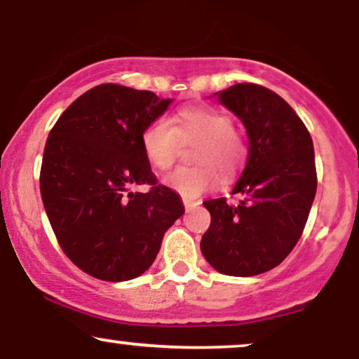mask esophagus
I'll return each mask as SVG.
<instances>
[{"instance_id": "34e87169", "label": "esophagus", "mask_w": 359, "mask_h": 359, "mask_svg": "<svg viewBox=\"0 0 359 359\" xmlns=\"http://www.w3.org/2000/svg\"><path fill=\"white\" fill-rule=\"evenodd\" d=\"M182 203H184V205H185V209H191V208H194V205L199 204V201H196V199H189V197H184Z\"/></svg>"}]
</instances>
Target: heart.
<instances>
[{
  "mask_svg": "<svg viewBox=\"0 0 359 359\" xmlns=\"http://www.w3.org/2000/svg\"><path fill=\"white\" fill-rule=\"evenodd\" d=\"M199 138L194 158L197 165L179 167L165 177V184L180 196L199 197L219 184V171L231 179L248 156V147L240 131L233 128V119L224 111L208 104L184 106L172 118L155 119L142 133V150L156 170H168L174 165L180 142Z\"/></svg>",
  "mask_w": 359,
  "mask_h": 359,
  "instance_id": "heart-1",
  "label": "heart"
}]
</instances>
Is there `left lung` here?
Instances as JSON below:
<instances>
[{"mask_svg": "<svg viewBox=\"0 0 359 359\" xmlns=\"http://www.w3.org/2000/svg\"><path fill=\"white\" fill-rule=\"evenodd\" d=\"M217 100L246 128L248 162L233 189L240 203H204L211 224L201 251L219 273L253 277L280 265L302 236L317 189L314 147L302 119L273 90L243 82Z\"/></svg>", "mask_w": 359, "mask_h": 359, "instance_id": "1", "label": "left lung"}]
</instances>
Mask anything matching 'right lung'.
Returning a JSON list of instances; mask_svg holds the SVG:
<instances>
[{
  "label": "right lung",
  "mask_w": 359,
  "mask_h": 359,
  "mask_svg": "<svg viewBox=\"0 0 359 359\" xmlns=\"http://www.w3.org/2000/svg\"><path fill=\"white\" fill-rule=\"evenodd\" d=\"M170 102L151 90L101 84L77 97L48 133L40 170L45 212L60 248L90 277H140L184 214L142 150L143 130ZM137 184L151 189L133 193Z\"/></svg>",
  "instance_id": "right-lung-1"
}]
</instances>
